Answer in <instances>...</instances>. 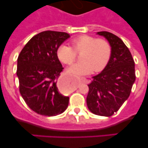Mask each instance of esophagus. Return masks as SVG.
Instances as JSON below:
<instances>
[{
  "mask_svg": "<svg viewBox=\"0 0 148 148\" xmlns=\"http://www.w3.org/2000/svg\"><path fill=\"white\" fill-rule=\"evenodd\" d=\"M57 85L59 89L61 91H63V92H67V91L69 90L70 85L69 83L68 82V80H67L66 77H62V78L59 79L58 80Z\"/></svg>",
  "mask_w": 148,
  "mask_h": 148,
  "instance_id": "1",
  "label": "esophagus"
}]
</instances>
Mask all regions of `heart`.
I'll list each match as a JSON object with an SVG mask.
<instances>
[{
  "instance_id": "heart-1",
  "label": "heart",
  "mask_w": 148,
  "mask_h": 148,
  "mask_svg": "<svg viewBox=\"0 0 148 148\" xmlns=\"http://www.w3.org/2000/svg\"><path fill=\"white\" fill-rule=\"evenodd\" d=\"M71 46L62 44L58 47L56 54L62 63L69 65L80 55L81 62L67 69L69 74L74 77L104 69L112 54V47L107 40L89 35H81L70 41Z\"/></svg>"
}]
</instances>
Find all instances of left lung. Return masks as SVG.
<instances>
[{"instance_id": "8db88e82", "label": "left lung", "mask_w": 148, "mask_h": 148, "mask_svg": "<svg viewBox=\"0 0 148 148\" xmlns=\"http://www.w3.org/2000/svg\"><path fill=\"white\" fill-rule=\"evenodd\" d=\"M112 47L108 64L101 73L93 77L89 86L86 104L97 115L110 117L117 112L130 95L135 81V62L129 49L114 34L99 31Z\"/></svg>"}]
</instances>
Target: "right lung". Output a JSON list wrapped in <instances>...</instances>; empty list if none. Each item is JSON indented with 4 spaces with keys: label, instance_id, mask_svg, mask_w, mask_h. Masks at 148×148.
<instances>
[{
    "label": "right lung",
    "instance_id": "add662e5",
    "mask_svg": "<svg viewBox=\"0 0 148 148\" xmlns=\"http://www.w3.org/2000/svg\"><path fill=\"white\" fill-rule=\"evenodd\" d=\"M70 35L45 31L28 41L18 57L19 91L26 104L37 114L56 116L66 110L69 97L59 93L56 82L64 67L58 59V47Z\"/></svg>",
    "mask_w": 148,
    "mask_h": 148
}]
</instances>
